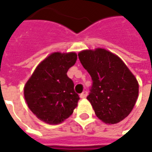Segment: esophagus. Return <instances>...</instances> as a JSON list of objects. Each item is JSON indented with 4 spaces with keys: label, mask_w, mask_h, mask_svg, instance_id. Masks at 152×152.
<instances>
[{
    "label": "esophagus",
    "mask_w": 152,
    "mask_h": 152,
    "mask_svg": "<svg viewBox=\"0 0 152 152\" xmlns=\"http://www.w3.org/2000/svg\"><path fill=\"white\" fill-rule=\"evenodd\" d=\"M87 95H88V93H87V91H84V92H82L80 94V99H85V98L87 97Z\"/></svg>",
    "instance_id": "obj_1"
}]
</instances>
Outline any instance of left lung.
<instances>
[{"label": "left lung", "mask_w": 152, "mask_h": 152, "mask_svg": "<svg viewBox=\"0 0 152 152\" xmlns=\"http://www.w3.org/2000/svg\"><path fill=\"white\" fill-rule=\"evenodd\" d=\"M78 57L93 80L87 99L97 117L116 124L127 117L138 96V83L122 60L105 49L83 50Z\"/></svg>", "instance_id": "1"}]
</instances>
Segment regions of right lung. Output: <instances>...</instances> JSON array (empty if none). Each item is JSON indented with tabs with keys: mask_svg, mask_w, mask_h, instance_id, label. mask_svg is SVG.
<instances>
[{
	"mask_svg": "<svg viewBox=\"0 0 152 152\" xmlns=\"http://www.w3.org/2000/svg\"><path fill=\"white\" fill-rule=\"evenodd\" d=\"M76 59L74 52L51 53L37 66L26 83V102L40 121L58 124L73 113L80 98L66 72Z\"/></svg>",
	"mask_w": 152,
	"mask_h": 152,
	"instance_id": "right-lung-1",
	"label": "right lung"
}]
</instances>
